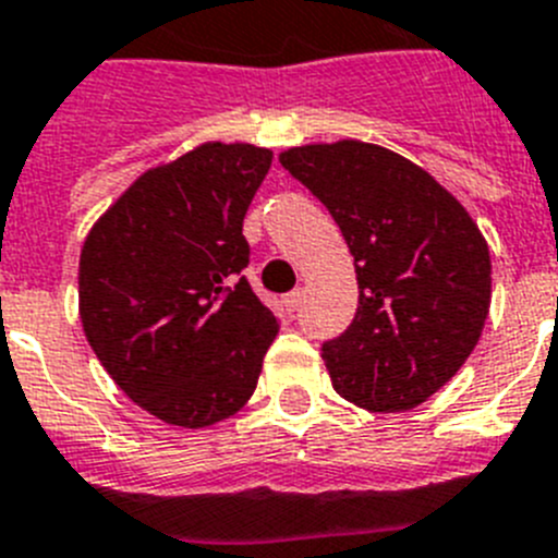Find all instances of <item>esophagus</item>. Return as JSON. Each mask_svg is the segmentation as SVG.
<instances>
[{
  "mask_svg": "<svg viewBox=\"0 0 558 558\" xmlns=\"http://www.w3.org/2000/svg\"><path fill=\"white\" fill-rule=\"evenodd\" d=\"M302 299H304V290L295 288L293 293L284 295V307H288V313H295V310L302 307Z\"/></svg>",
  "mask_w": 558,
  "mask_h": 558,
  "instance_id": "34e87169",
  "label": "esophagus"
}]
</instances>
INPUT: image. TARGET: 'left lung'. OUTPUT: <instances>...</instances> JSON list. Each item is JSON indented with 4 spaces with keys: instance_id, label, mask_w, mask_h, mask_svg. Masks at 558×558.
Listing matches in <instances>:
<instances>
[{
    "instance_id": "8db88e82",
    "label": "left lung",
    "mask_w": 558,
    "mask_h": 558,
    "mask_svg": "<svg viewBox=\"0 0 558 558\" xmlns=\"http://www.w3.org/2000/svg\"><path fill=\"white\" fill-rule=\"evenodd\" d=\"M279 161L327 206L354 256L357 313L322 347L332 388L374 413L422 405L470 357L489 315L481 229L388 147L340 140L290 147Z\"/></svg>"
}]
</instances>
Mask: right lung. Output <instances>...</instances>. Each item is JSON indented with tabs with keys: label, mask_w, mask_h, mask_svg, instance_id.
I'll use <instances>...</instances> for the list:
<instances>
[{
	"label": "right lung",
	"mask_w": 558,
	"mask_h": 558,
	"mask_svg": "<svg viewBox=\"0 0 558 558\" xmlns=\"http://www.w3.org/2000/svg\"><path fill=\"white\" fill-rule=\"evenodd\" d=\"M274 153L206 142L142 172L81 251V322L111 379L175 427H209L251 399L279 332L243 268V218Z\"/></svg>",
	"instance_id": "obj_1"
}]
</instances>
